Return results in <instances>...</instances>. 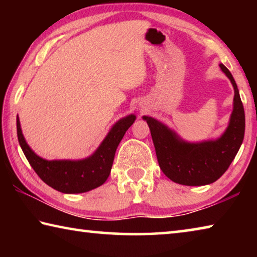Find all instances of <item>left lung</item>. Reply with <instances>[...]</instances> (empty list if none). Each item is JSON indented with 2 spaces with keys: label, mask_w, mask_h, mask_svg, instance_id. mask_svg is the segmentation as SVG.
<instances>
[{
  "label": "left lung",
  "mask_w": 257,
  "mask_h": 257,
  "mask_svg": "<svg viewBox=\"0 0 257 257\" xmlns=\"http://www.w3.org/2000/svg\"><path fill=\"white\" fill-rule=\"evenodd\" d=\"M220 68L231 81L234 96L229 124L219 138L190 143L159 120L143 116L150 127L161 170L177 184L204 186L216 181L228 170L242 144L245 112L240 95L231 72L222 63Z\"/></svg>",
  "instance_id": "8db88e82"
}]
</instances>
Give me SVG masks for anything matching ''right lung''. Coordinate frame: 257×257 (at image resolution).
I'll return each instance as SVG.
<instances>
[{"label":"right lung","instance_id":"1","mask_svg":"<svg viewBox=\"0 0 257 257\" xmlns=\"http://www.w3.org/2000/svg\"><path fill=\"white\" fill-rule=\"evenodd\" d=\"M136 115L129 114L112 125L97 150L82 160H45L30 149L17 118V134L26 159L38 177L52 188L64 194H80L102 186L110 176L115 151Z\"/></svg>","mask_w":257,"mask_h":257}]
</instances>
